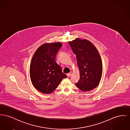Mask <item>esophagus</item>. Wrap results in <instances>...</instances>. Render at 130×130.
I'll list each match as a JSON object with an SVG mask.
<instances>
[{
	"mask_svg": "<svg viewBox=\"0 0 130 130\" xmlns=\"http://www.w3.org/2000/svg\"><path fill=\"white\" fill-rule=\"evenodd\" d=\"M72 74H73V73H72V72H70L69 73L67 74V76H68V77H70V76H71V75Z\"/></svg>",
	"mask_w": 130,
	"mask_h": 130,
	"instance_id": "esophagus-1",
	"label": "esophagus"
}]
</instances>
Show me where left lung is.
I'll use <instances>...</instances> for the list:
<instances>
[{"label":"left lung","instance_id":"obj_1","mask_svg":"<svg viewBox=\"0 0 130 130\" xmlns=\"http://www.w3.org/2000/svg\"><path fill=\"white\" fill-rule=\"evenodd\" d=\"M75 55L80 79L76 86L83 92L92 90L99 85L102 74V63L96 47L87 39L76 38L69 41Z\"/></svg>","mask_w":130,"mask_h":130}]
</instances>
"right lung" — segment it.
Returning a JSON list of instances; mask_svg holds the SVG:
<instances>
[{
	"mask_svg": "<svg viewBox=\"0 0 130 130\" xmlns=\"http://www.w3.org/2000/svg\"><path fill=\"white\" fill-rule=\"evenodd\" d=\"M62 45L60 42L44 44L36 50L32 57L30 67L31 81L41 93H52L62 79L67 77L55 60Z\"/></svg>",
	"mask_w": 130,
	"mask_h": 130,
	"instance_id": "1",
	"label": "right lung"
}]
</instances>
